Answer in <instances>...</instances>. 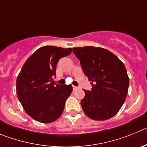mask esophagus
Here are the masks:
<instances>
[{"label": "esophagus", "instance_id": "esophagus-1", "mask_svg": "<svg viewBox=\"0 0 147 147\" xmlns=\"http://www.w3.org/2000/svg\"><path fill=\"white\" fill-rule=\"evenodd\" d=\"M72 88H73V91H76V90L78 89L79 87H78V86H72Z\"/></svg>", "mask_w": 147, "mask_h": 147}]
</instances>
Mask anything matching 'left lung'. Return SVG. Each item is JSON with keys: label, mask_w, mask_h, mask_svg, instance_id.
<instances>
[{"label": "left lung", "mask_w": 147, "mask_h": 147, "mask_svg": "<svg viewBox=\"0 0 147 147\" xmlns=\"http://www.w3.org/2000/svg\"><path fill=\"white\" fill-rule=\"evenodd\" d=\"M83 72L91 81L80 104L90 119L104 121L118 113L125 101L129 78L125 64L106 49L87 46L72 48Z\"/></svg>", "instance_id": "1"}]
</instances>
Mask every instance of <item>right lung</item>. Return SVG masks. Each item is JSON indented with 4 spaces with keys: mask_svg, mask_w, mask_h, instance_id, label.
<instances>
[{
    "mask_svg": "<svg viewBox=\"0 0 147 147\" xmlns=\"http://www.w3.org/2000/svg\"><path fill=\"white\" fill-rule=\"evenodd\" d=\"M71 52L72 48L44 46L36 50L22 66L16 83L17 94L26 113L36 121L53 122L64 111L72 86L59 85L53 78L59 59Z\"/></svg>",
    "mask_w": 147,
    "mask_h": 147,
    "instance_id": "1",
    "label": "right lung"
}]
</instances>
